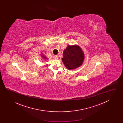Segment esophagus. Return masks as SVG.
<instances>
[{
    "label": "esophagus",
    "instance_id": "34e87169",
    "mask_svg": "<svg viewBox=\"0 0 123 123\" xmlns=\"http://www.w3.org/2000/svg\"><path fill=\"white\" fill-rule=\"evenodd\" d=\"M54 58L55 59H58L59 58V56L57 55H56L54 56Z\"/></svg>",
    "mask_w": 123,
    "mask_h": 123
}]
</instances>
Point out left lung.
I'll list each match as a JSON object with an SVG mask.
<instances>
[{
  "label": "left lung",
  "mask_w": 123,
  "mask_h": 123,
  "mask_svg": "<svg viewBox=\"0 0 123 123\" xmlns=\"http://www.w3.org/2000/svg\"><path fill=\"white\" fill-rule=\"evenodd\" d=\"M63 55L62 61L69 70L74 69L80 66L84 60V54L78 46H68L64 51Z\"/></svg>",
  "instance_id": "obj_1"
}]
</instances>
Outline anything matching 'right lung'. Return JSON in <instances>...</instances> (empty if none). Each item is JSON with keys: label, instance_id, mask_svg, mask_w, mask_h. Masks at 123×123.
Masks as SVG:
<instances>
[{"label": "right lung", "instance_id": "obj_1", "mask_svg": "<svg viewBox=\"0 0 123 123\" xmlns=\"http://www.w3.org/2000/svg\"><path fill=\"white\" fill-rule=\"evenodd\" d=\"M42 57H43V58H44V59H47V58L46 57H43V56H42Z\"/></svg>", "mask_w": 123, "mask_h": 123}]
</instances>
